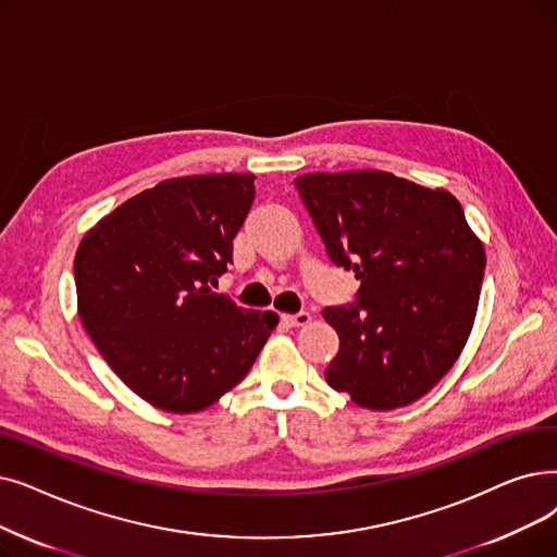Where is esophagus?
Returning a JSON list of instances; mask_svg holds the SVG:
<instances>
[{"label":"esophagus","mask_w":557,"mask_h":557,"mask_svg":"<svg viewBox=\"0 0 557 557\" xmlns=\"http://www.w3.org/2000/svg\"><path fill=\"white\" fill-rule=\"evenodd\" d=\"M284 321L292 327H302L311 321V317H309V311H298V313H292V317H284Z\"/></svg>","instance_id":"1"}]
</instances>
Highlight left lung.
<instances>
[{"mask_svg": "<svg viewBox=\"0 0 557 557\" xmlns=\"http://www.w3.org/2000/svg\"><path fill=\"white\" fill-rule=\"evenodd\" d=\"M294 186L330 261L361 282L352 302L323 309L338 334L327 384L369 409L414 403L450 371L475 319L485 250L462 205L382 171Z\"/></svg>", "mask_w": 557, "mask_h": 557, "instance_id": "obj_1", "label": "left lung"}]
</instances>
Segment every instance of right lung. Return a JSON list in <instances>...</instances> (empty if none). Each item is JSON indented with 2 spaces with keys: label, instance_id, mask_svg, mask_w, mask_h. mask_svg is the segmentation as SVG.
Masks as SVG:
<instances>
[{
  "label": "right lung",
  "instance_id": "obj_1",
  "mask_svg": "<svg viewBox=\"0 0 557 557\" xmlns=\"http://www.w3.org/2000/svg\"><path fill=\"white\" fill-rule=\"evenodd\" d=\"M255 202V175L165 180L95 225L75 257L79 319L107 364L165 412L209 407L248 375L277 313L211 286Z\"/></svg>",
  "mask_w": 557,
  "mask_h": 557
}]
</instances>
